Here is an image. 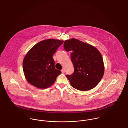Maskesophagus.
Masks as SVG:
<instances>
[{
    "instance_id": "34e87169",
    "label": "esophagus",
    "mask_w": 128,
    "mask_h": 128,
    "mask_svg": "<svg viewBox=\"0 0 128 128\" xmlns=\"http://www.w3.org/2000/svg\"><path fill=\"white\" fill-rule=\"evenodd\" d=\"M61 72H62V73H64V72H65V69H64V68H63V69L61 70Z\"/></svg>"
}]
</instances>
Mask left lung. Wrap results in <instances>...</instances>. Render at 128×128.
I'll return each instance as SVG.
<instances>
[{"label": "left lung", "instance_id": "obj_1", "mask_svg": "<svg viewBox=\"0 0 128 128\" xmlns=\"http://www.w3.org/2000/svg\"><path fill=\"white\" fill-rule=\"evenodd\" d=\"M64 48L67 52H72L70 59L74 72L66 76L71 86L81 91L88 90L96 86L103 76L105 69L98 50L76 38L65 40Z\"/></svg>", "mask_w": 128, "mask_h": 128}]
</instances>
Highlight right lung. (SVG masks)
<instances>
[{"label": "right lung", "mask_w": 128, "mask_h": 128, "mask_svg": "<svg viewBox=\"0 0 128 128\" xmlns=\"http://www.w3.org/2000/svg\"><path fill=\"white\" fill-rule=\"evenodd\" d=\"M64 41L50 38L34 45L25 55L23 70L25 78L32 86L46 88L52 86L61 73L54 67L53 54Z\"/></svg>", "instance_id": "add662e5"}]
</instances>
